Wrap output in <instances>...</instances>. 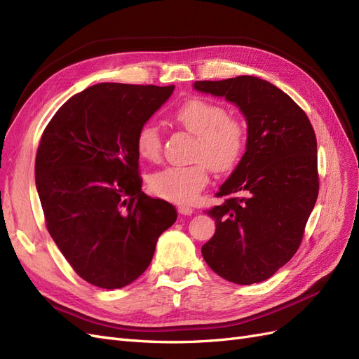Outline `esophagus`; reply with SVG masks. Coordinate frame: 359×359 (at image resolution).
Masks as SVG:
<instances>
[{
    "instance_id": "esophagus-1",
    "label": "esophagus",
    "mask_w": 359,
    "mask_h": 359,
    "mask_svg": "<svg viewBox=\"0 0 359 359\" xmlns=\"http://www.w3.org/2000/svg\"><path fill=\"white\" fill-rule=\"evenodd\" d=\"M178 212L181 215H191L193 208H191V206H187V205H181V206H178Z\"/></svg>"
}]
</instances>
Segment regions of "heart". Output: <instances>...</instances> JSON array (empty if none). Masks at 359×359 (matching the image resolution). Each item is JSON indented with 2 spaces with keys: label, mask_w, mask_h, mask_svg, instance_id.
I'll list each match as a JSON object with an SVG mask.
<instances>
[{
  "label": "heart",
  "mask_w": 359,
  "mask_h": 359,
  "mask_svg": "<svg viewBox=\"0 0 359 359\" xmlns=\"http://www.w3.org/2000/svg\"><path fill=\"white\" fill-rule=\"evenodd\" d=\"M172 119L196 136L190 166H169L149 177V189L156 196L173 202L190 203L210 181V168L217 173L233 169L241 160L247 144V127L240 116L227 114L220 103L190 97L172 111ZM135 148L140 158L157 161L161 154V136L154 123L137 128Z\"/></svg>",
  "instance_id": "heart-1"
}]
</instances>
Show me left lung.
Segmentation results:
<instances>
[{"mask_svg":"<svg viewBox=\"0 0 359 359\" xmlns=\"http://www.w3.org/2000/svg\"><path fill=\"white\" fill-rule=\"evenodd\" d=\"M194 88L235 103L247 148L208 210L215 233L205 262L236 285L260 283L287 264L302 241L319 193L318 142L309 116L276 85L255 76L196 81Z\"/></svg>","mask_w":359,"mask_h":359,"instance_id":"8db88e82","label":"left lung"}]
</instances>
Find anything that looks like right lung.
<instances>
[{
  "instance_id": "obj_1",
  "label": "right lung",
  "mask_w": 359,
  "mask_h": 359,
  "mask_svg": "<svg viewBox=\"0 0 359 359\" xmlns=\"http://www.w3.org/2000/svg\"><path fill=\"white\" fill-rule=\"evenodd\" d=\"M173 85L103 82L64 103L41 135L36 186L46 227L74 273L119 289L145 273L175 206L142 191L137 128Z\"/></svg>"
}]
</instances>
